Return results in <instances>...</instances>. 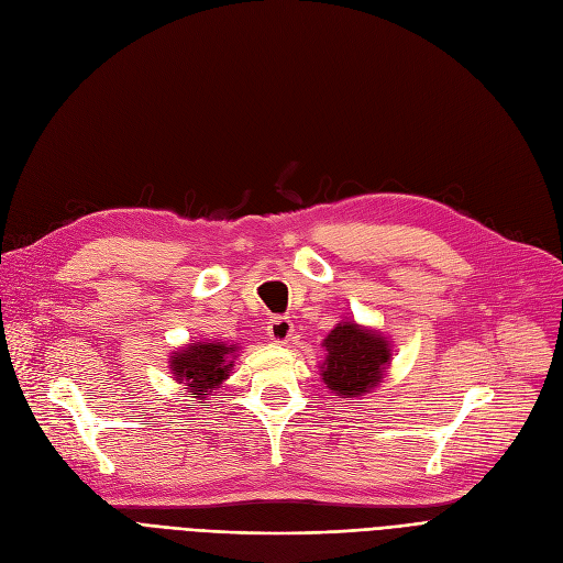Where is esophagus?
I'll return each instance as SVG.
<instances>
[{
	"instance_id": "obj_1",
	"label": "esophagus",
	"mask_w": 563,
	"mask_h": 563,
	"mask_svg": "<svg viewBox=\"0 0 563 563\" xmlns=\"http://www.w3.org/2000/svg\"><path fill=\"white\" fill-rule=\"evenodd\" d=\"M266 330H268V336L274 339L276 343H285V341H289V336H292L295 324L289 318H274L268 322Z\"/></svg>"
}]
</instances>
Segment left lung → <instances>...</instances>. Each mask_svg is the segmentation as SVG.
I'll return each mask as SVG.
<instances>
[{"instance_id":"8db88e82","label":"left lung","mask_w":563,"mask_h":563,"mask_svg":"<svg viewBox=\"0 0 563 563\" xmlns=\"http://www.w3.org/2000/svg\"><path fill=\"white\" fill-rule=\"evenodd\" d=\"M324 349L328 360L322 365V380L346 397L369 393L384 376L380 372L390 365L388 341L355 322L336 324L324 339Z\"/></svg>"}]
</instances>
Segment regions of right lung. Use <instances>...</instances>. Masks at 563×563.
<instances>
[{
  "mask_svg": "<svg viewBox=\"0 0 563 563\" xmlns=\"http://www.w3.org/2000/svg\"><path fill=\"white\" fill-rule=\"evenodd\" d=\"M233 349L227 343H194L187 351H179L170 357V369L177 380H187L191 395H208L214 386H220L231 372L229 355Z\"/></svg>",
  "mask_w": 563,
  "mask_h": 563,
  "instance_id": "1",
  "label": "right lung"
}]
</instances>
